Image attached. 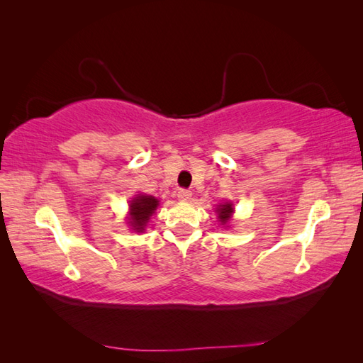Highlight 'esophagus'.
<instances>
[{
	"mask_svg": "<svg viewBox=\"0 0 363 363\" xmlns=\"http://www.w3.org/2000/svg\"><path fill=\"white\" fill-rule=\"evenodd\" d=\"M177 196H179V200L186 201V200H189V199H191V196H192V192H191V191H188V189H180V191L177 192Z\"/></svg>",
	"mask_w": 363,
	"mask_h": 363,
	"instance_id": "obj_1",
	"label": "esophagus"
}]
</instances>
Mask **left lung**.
Returning a JSON list of instances; mask_svg holds the SVG:
<instances>
[{
  "instance_id": "1",
  "label": "left lung",
  "mask_w": 363,
  "mask_h": 363,
  "mask_svg": "<svg viewBox=\"0 0 363 363\" xmlns=\"http://www.w3.org/2000/svg\"><path fill=\"white\" fill-rule=\"evenodd\" d=\"M216 212H218V218L219 221L223 224H225L230 216L233 213V204L232 203H225V204H219V207H216Z\"/></svg>"
}]
</instances>
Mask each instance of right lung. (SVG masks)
Segmentation results:
<instances>
[{"label":"right lung","instance_id":"obj_1","mask_svg":"<svg viewBox=\"0 0 363 363\" xmlns=\"http://www.w3.org/2000/svg\"><path fill=\"white\" fill-rule=\"evenodd\" d=\"M159 201L151 195H138L130 203V224L136 232H144L148 219L155 213Z\"/></svg>","mask_w":363,"mask_h":363}]
</instances>
